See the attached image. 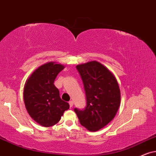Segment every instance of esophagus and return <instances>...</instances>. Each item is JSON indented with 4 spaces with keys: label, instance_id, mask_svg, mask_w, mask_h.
<instances>
[{
    "label": "esophagus",
    "instance_id": "34e87169",
    "mask_svg": "<svg viewBox=\"0 0 156 156\" xmlns=\"http://www.w3.org/2000/svg\"><path fill=\"white\" fill-rule=\"evenodd\" d=\"M69 105H70V107H73V101H69Z\"/></svg>",
    "mask_w": 156,
    "mask_h": 156
}]
</instances>
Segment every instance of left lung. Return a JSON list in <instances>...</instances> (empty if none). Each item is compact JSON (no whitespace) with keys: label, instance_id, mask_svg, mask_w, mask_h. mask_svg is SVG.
I'll return each mask as SVG.
<instances>
[{"label":"left lung","instance_id":"left-lung-1","mask_svg":"<svg viewBox=\"0 0 156 156\" xmlns=\"http://www.w3.org/2000/svg\"><path fill=\"white\" fill-rule=\"evenodd\" d=\"M83 83L86 106L75 108L80 125L89 131L103 128L113 119L120 104V90L115 77L96 61L76 66Z\"/></svg>","mask_w":156,"mask_h":156}]
</instances>
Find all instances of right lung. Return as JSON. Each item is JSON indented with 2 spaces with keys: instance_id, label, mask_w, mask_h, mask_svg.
Returning <instances> with one entry per match:
<instances>
[{
  "instance_id": "right-lung-1",
  "label": "right lung",
  "mask_w": 156,
  "mask_h": 156,
  "mask_svg": "<svg viewBox=\"0 0 156 156\" xmlns=\"http://www.w3.org/2000/svg\"><path fill=\"white\" fill-rule=\"evenodd\" d=\"M64 66L51 62L40 66L31 75L23 88V100L30 117L40 125L51 127L60 121L70 107L62 101L54 81Z\"/></svg>"
}]
</instances>
